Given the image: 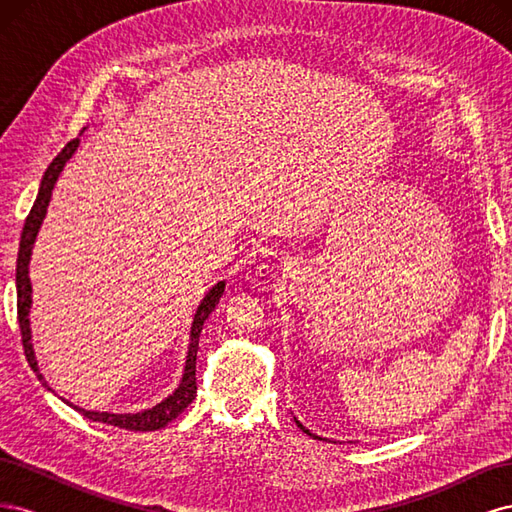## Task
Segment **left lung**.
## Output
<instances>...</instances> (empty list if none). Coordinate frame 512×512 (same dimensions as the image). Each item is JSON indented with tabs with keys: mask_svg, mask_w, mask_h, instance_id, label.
Instances as JSON below:
<instances>
[{
	"mask_svg": "<svg viewBox=\"0 0 512 512\" xmlns=\"http://www.w3.org/2000/svg\"><path fill=\"white\" fill-rule=\"evenodd\" d=\"M297 425H299V427H301V429L307 433V436H314V433H309V431H307V429H305V427H303L299 421H297ZM314 438H318V436H314ZM318 440H322V438H318Z\"/></svg>",
	"mask_w": 512,
	"mask_h": 512,
	"instance_id": "1",
	"label": "left lung"
}]
</instances>
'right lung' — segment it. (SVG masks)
<instances>
[{"label": "right lung", "instance_id": "add662e5", "mask_svg": "<svg viewBox=\"0 0 512 512\" xmlns=\"http://www.w3.org/2000/svg\"><path fill=\"white\" fill-rule=\"evenodd\" d=\"M79 147V138H72V141L57 153V158L49 164L46 168V173L42 177L40 183V190L36 196V203L29 211L25 226H23V235H21V243H19V258H17V314H19V327H21V342H23V350L27 356V363L34 371H38V363H36V356H34V348H32V333H29V307H32V284H29V275H27V267H29V256H32V247L38 235V228L44 220L46 215V207H49V200L55 188V181L59 177L61 170H64L66 162L72 158V153ZM224 292V282L215 284L209 292L207 297L200 301L198 309H196V316L192 322V333H190V350H188V361H185V369H183V378L179 389L166 397L162 404L153 406L151 410L145 412H136V414H108V412H89L83 408H76L83 416H87L89 421H96V423H106V425H113L119 429H130V431H156L164 425H168L173 418H177L185 408H188L194 397H196V352H198V337L200 331H203V324L209 318V314L218 305L220 297ZM38 378L42 380L44 386H49L44 382V378L38 374ZM68 404V401H66Z\"/></svg>", "mask_w": 512, "mask_h": 512}]
</instances>
